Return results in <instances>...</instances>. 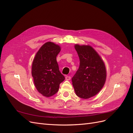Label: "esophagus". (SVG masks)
<instances>
[{
	"label": "esophagus",
	"mask_w": 133,
	"mask_h": 133,
	"mask_svg": "<svg viewBox=\"0 0 133 133\" xmlns=\"http://www.w3.org/2000/svg\"><path fill=\"white\" fill-rule=\"evenodd\" d=\"M65 79L67 80H69L71 79V77L70 76H65Z\"/></svg>",
	"instance_id": "esophagus-1"
}]
</instances>
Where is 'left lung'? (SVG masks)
<instances>
[{"mask_svg":"<svg viewBox=\"0 0 133 133\" xmlns=\"http://www.w3.org/2000/svg\"><path fill=\"white\" fill-rule=\"evenodd\" d=\"M79 60V69L71 79L75 93L89 99L98 94L105 82V66L101 58L89 45H75Z\"/></svg>","mask_w":133,"mask_h":133,"instance_id":"left-lung-1","label":"left lung"}]
</instances>
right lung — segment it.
I'll return each instance as SVG.
<instances>
[{
	"mask_svg": "<svg viewBox=\"0 0 133 133\" xmlns=\"http://www.w3.org/2000/svg\"><path fill=\"white\" fill-rule=\"evenodd\" d=\"M59 45L47 42L40 48L32 64L31 74L37 90L43 96L50 97L57 93L65 77L60 73L57 56Z\"/></svg>",
	"mask_w": 133,
	"mask_h": 133,
	"instance_id": "obj_1",
	"label": "right lung"
}]
</instances>
